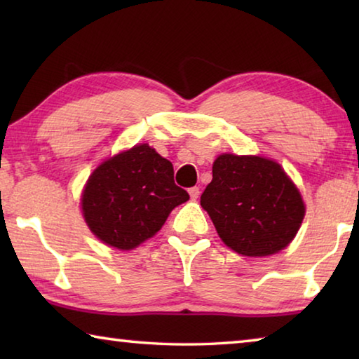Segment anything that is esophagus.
Here are the masks:
<instances>
[{"mask_svg": "<svg viewBox=\"0 0 359 359\" xmlns=\"http://www.w3.org/2000/svg\"><path fill=\"white\" fill-rule=\"evenodd\" d=\"M188 193H190V198L194 201V199L199 198V193L201 191H199V187H191L190 190H188Z\"/></svg>", "mask_w": 359, "mask_h": 359, "instance_id": "esophagus-1", "label": "esophagus"}]
</instances>
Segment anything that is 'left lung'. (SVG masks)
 Here are the masks:
<instances>
[{
	"mask_svg": "<svg viewBox=\"0 0 359 359\" xmlns=\"http://www.w3.org/2000/svg\"><path fill=\"white\" fill-rule=\"evenodd\" d=\"M201 205L220 239L244 257L280 252L306 215L301 193L282 166L253 155L218 156Z\"/></svg>",
	"mask_w": 359,
	"mask_h": 359,
	"instance_id": "obj_1",
	"label": "left lung"
}]
</instances>
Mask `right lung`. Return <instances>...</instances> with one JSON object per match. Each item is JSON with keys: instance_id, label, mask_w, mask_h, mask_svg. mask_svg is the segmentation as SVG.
<instances>
[{"instance_id": "right-lung-1", "label": "right lung", "mask_w": 359, "mask_h": 359, "mask_svg": "<svg viewBox=\"0 0 359 359\" xmlns=\"http://www.w3.org/2000/svg\"><path fill=\"white\" fill-rule=\"evenodd\" d=\"M190 199L175 185L172 163L147 144L121 151L95 169L82 193V214L104 244L131 250L155 236L168 215Z\"/></svg>"}]
</instances>
